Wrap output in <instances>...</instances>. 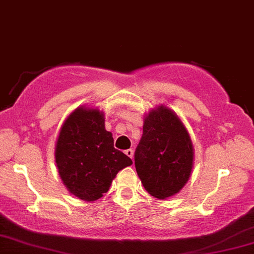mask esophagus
I'll list each match as a JSON object with an SVG mask.
<instances>
[{
	"mask_svg": "<svg viewBox=\"0 0 254 254\" xmlns=\"http://www.w3.org/2000/svg\"><path fill=\"white\" fill-rule=\"evenodd\" d=\"M125 154L129 156L130 159H133V149H126V151H125Z\"/></svg>",
	"mask_w": 254,
	"mask_h": 254,
	"instance_id": "obj_1",
	"label": "esophagus"
}]
</instances>
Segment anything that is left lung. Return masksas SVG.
I'll use <instances>...</instances> for the list:
<instances>
[{"label":"left lung","instance_id":"left-lung-1","mask_svg":"<svg viewBox=\"0 0 254 254\" xmlns=\"http://www.w3.org/2000/svg\"><path fill=\"white\" fill-rule=\"evenodd\" d=\"M134 164L145 190L158 199L179 193L193 167V145L173 111L159 106L145 117Z\"/></svg>","mask_w":254,"mask_h":254}]
</instances>
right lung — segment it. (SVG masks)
Masks as SVG:
<instances>
[{
  "instance_id": "right-lung-1",
  "label": "right lung",
  "mask_w": 254,
  "mask_h": 254,
  "mask_svg": "<svg viewBox=\"0 0 254 254\" xmlns=\"http://www.w3.org/2000/svg\"><path fill=\"white\" fill-rule=\"evenodd\" d=\"M55 161L64 186L84 201H95L108 192L122 168L133 164L114 148L105 128V114L79 107L65 119L55 146Z\"/></svg>"
}]
</instances>
